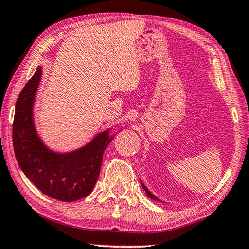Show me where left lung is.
Segmentation results:
<instances>
[{
    "mask_svg": "<svg viewBox=\"0 0 249 249\" xmlns=\"http://www.w3.org/2000/svg\"><path fill=\"white\" fill-rule=\"evenodd\" d=\"M142 187H144V185H142ZM145 188V187H144ZM145 190H146V193H147V196H148L149 197H150V199H153V200H158L157 199V197H156L155 196H153V195H151V193L148 191V190H147V189L145 188Z\"/></svg>",
    "mask_w": 249,
    "mask_h": 249,
    "instance_id": "8db88e82",
    "label": "left lung"
}]
</instances>
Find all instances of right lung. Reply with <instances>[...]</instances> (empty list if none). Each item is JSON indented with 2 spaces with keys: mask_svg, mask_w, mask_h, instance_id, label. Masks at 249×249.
Returning <instances> with one entry per match:
<instances>
[{
  "mask_svg": "<svg viewBox=\"0 0 249 249\" xmlns=\"http://www.w3.org/2000/svg\"><path fill=\"white\" fill-rule=\"evenodd\" d=\"M41 77V67L25 84L15 104L13 147L25 176L53 199L72 202L92 191L99 178L103 153L112 141L108 130L71 154H56L46 148L33 122V104Z\"/></svg>",
  "mask_w": 249,
  "mask_h": 249,
  "instance_id": "obj_1",
  "label": "right lung"
}]
</instances>
